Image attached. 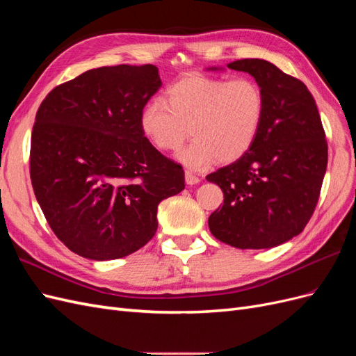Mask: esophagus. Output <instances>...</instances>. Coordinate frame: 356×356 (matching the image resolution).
I'll list each match as a JSON object with an SVG mask.
<instances>
[{
	"instance_id": "esophagus-1",
	"label": "esophagus",
	"mask_w": 356,
	"mask_h": 356,
	"mask_svg": "<svg viewBox=\"0 0 356 356\" xmlns=\"http://www.w3.org/2000/svg\"><path fill=\"white\" fill-rule=\"evenodd\" d=\"M186 182L188 186H195V184H199L200 182V178L197 175L193 174V172L190 170H186Z\"/></svg>"
}]
</instances>
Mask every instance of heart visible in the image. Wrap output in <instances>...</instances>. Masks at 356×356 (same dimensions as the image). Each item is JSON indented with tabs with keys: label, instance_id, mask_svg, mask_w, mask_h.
Wrapping results in <instances>:
<instances>
[{
	"label": "heart",
	"instance_id": "heart-1",
	"mask_svg": "<svg viewBox=\"0 0 356 356\" xmlns=\"http://www.w3.org/2000/svg\"><path fill=\"white\" fill-rule=\"evenodd\" d=\"M165 99L156 98L144 106L141 131L160 152H177L191 132L195 139L178 159L193 169L241 159L264 122L263 89L248 77L190 74L169 86Z\"/></svg>",
	"mask_w": 356,
	"mask_h": 356
}]
</instances>
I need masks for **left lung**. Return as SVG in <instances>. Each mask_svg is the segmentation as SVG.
I'll list each match as a JSON object with an SVG mask.
<instances>
[{
	"label": "left lung",
	"instance_id": "obj_1",
	"mask_svg": "<svg viewBox=\"0 0 356 356\" xmlns=\"http://www.w3.org/2000/svg\"><path fill=\"white\" fill-rule=\"evenodd\" d=\"M227 68L252 75L266 114L250 152L207 177L224 193L208 224L224 243L266 250L300 234L314 215L328 161L325 132L303 81L263 59L234 60Z\"/></svg>",
	"mask_w": 356,
	"mask_h": 356
}]
</instances>
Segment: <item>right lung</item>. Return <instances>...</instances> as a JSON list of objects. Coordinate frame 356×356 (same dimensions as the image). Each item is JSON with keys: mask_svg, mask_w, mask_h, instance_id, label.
<instances>
[{"mask_svg": "<svg viewBox=\"0 0 356 356\" xmlns=\"http://www.w3.org/2000/svg\"><path fill=\"white\" fill-rule=\"evenodd\" d=\"M154 65L89 70L41 102L29 174L58 239L90 260L138 251L157 230L159 203L184 190V170L144 136L139 117L160 89Z\"/></svg>", "mask_w": 356, "mask_h": 356, "instance_id": "obj_1", "label": "right lung"}]
</instances>
